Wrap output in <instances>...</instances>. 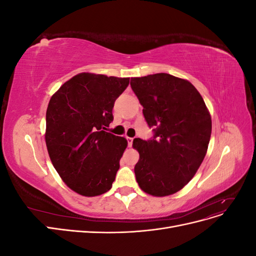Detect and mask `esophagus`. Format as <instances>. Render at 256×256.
Wrapping results in <instances>:
<instances>
[{
  "instance_id": "34e87169",
  "label": "esophagus",
  "mask_w": 256,
  "mask_h": 256,
  "mask_svg": "<svg viewBox=\"0 0 256 256\" xmlns=\"http://www.w3.org/2000/svg\"><path fill=\"white\" fill-rule=\"evenodd\" d=\"M127 142H128V146L131 147V145H132V142H134V138H127Z\"/></svg>"
}]
</instances>
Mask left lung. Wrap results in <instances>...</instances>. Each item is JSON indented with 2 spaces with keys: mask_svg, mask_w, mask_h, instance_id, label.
Listing matches in <instances>:
<instances>
[{
  "mask_svg": "<svg viewBox=\"0 0 256 256\" xmlns=\"http://www.w3.org/2000/svg\"><path fill=\"white\" fill-rule=\"evenodd\" d=\"M130 85L147 124L154 127L152 140H134L140 154L136 182L152 196L174 194L192 180L206 156L210 113L188 80L161 72L131 78Z\"/></svg>",
  "mask_w": 256,
  "mask_h": 256,
  "instance_id": "1",
  "label": "left lung"
}]
</instances>
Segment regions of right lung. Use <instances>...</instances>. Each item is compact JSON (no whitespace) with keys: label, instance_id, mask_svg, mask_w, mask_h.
Masks as SVG:
<instances>
[{"label":"right lung","instance_id":"1","mask_svg":"<svg viewBox=\"0 0 256 256\" xmlns=\"http://www.w3.org/2000/svg\"><path fill=\"white\" fill-rule=\"evenodd\" d=\"M128 84L129 78L81 72L50 99L44 134L49 157L62 180L80 196H100L112 187L128 142L104 130Z\"/></svg>","mask_w":256,"mask_h":256}]
</instances>
